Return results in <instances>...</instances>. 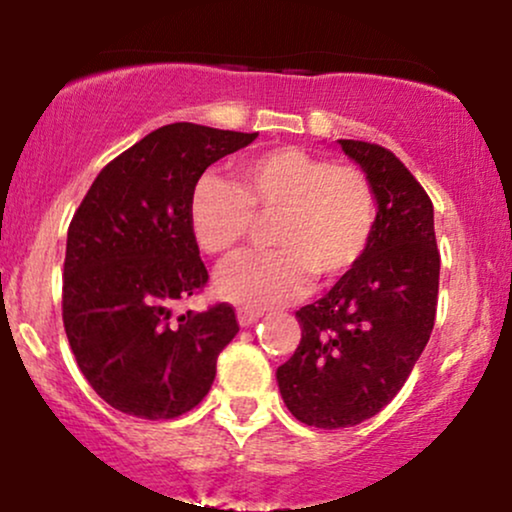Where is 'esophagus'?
<instances>
[{"instance_id": "esophagus-1", "label": "esophagus", "mask_w": 512, "mask_h": 512, "mask_svg": "<svg viewBox=\"0 0 512 512\" xmlns=\"http://www.w3.org/2000/svg\"><path fill=\"white\" fill-rule=\"evenodd\" d=\"M260 317H262V312H257V310H238V322H240V326L255 324Z\"/></svg>"}]
</instances>
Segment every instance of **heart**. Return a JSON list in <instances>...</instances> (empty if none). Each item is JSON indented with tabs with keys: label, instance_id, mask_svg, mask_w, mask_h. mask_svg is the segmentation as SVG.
Returning a JSON list of instances; mask_svg holds the SVG:
<instances>
[{
	"label": "heart",
	"instance_id": "obj_1",
	"mask_svg": "<svg viewBox=\"0 0 512 512\" xmlns=\"http://www.w3.org/2000/svg\"><path fill=\"white\" fill-rule=\"evenodd\" d=\"M190 229L207 255H231L274 219L267 252L233 257L217 291L243 310H267L305 291L310 276L334 283L365 260L377 236L379 197L360 166L276 147L236 166V183L205 174L190 195Z\"/></svg>",
	"mask_w": 512,
	"mask_h": 512
}]
</instances>
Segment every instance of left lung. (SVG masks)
<instances>
[{"instance_id":"left-lung-1","label":"left lung","mask_w":512,"mask_h":512,"mask_svg":"<svg viewBox=\"0 0 512 512\" xmlns=\"http://www.w3.org/2000/svg\"><path fill=\"white\" fill-rule=\"evenodd\" d=\"M379 197L377 236L357 267L300 307V338L276 369L283 403L307 427L369 420L403 389L436 319L441 255L434 205L408 166L365 140H338Z\"/></svg>"}]
</instances>
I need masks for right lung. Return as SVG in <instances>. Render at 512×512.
<instances>
[{"mask_svg": "<svg viewBox=\"0 0 512 512\" xmlns=\"http://www.w3.org/2000/svg\"><path fill=\"white\" fill-rule=\"evenodd\" d=\"M257 133L169 123L97 174L69 224L61 317L76 362L116 410L174 420L207 396L217 357L238 334L214 303L174 315L209 274L190 229V195L209 164Z\"/></svg>", "mask_w": 512, "mask_h": 512, "instance_id": "add662e5", "label": "right lung"}]
</instances>
